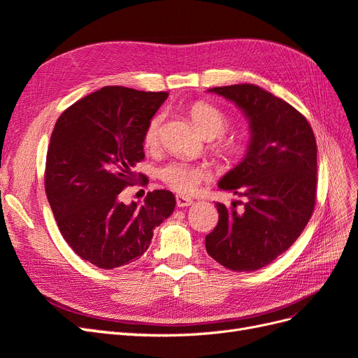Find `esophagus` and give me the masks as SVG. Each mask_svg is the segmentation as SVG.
<instances>
[{
    "mask_svg": "<svg viewBox=\"0 0 358 358\" xmlns=\"http://www.w3.org/2000/svg\"><path fill=\"white\" fill-rule=\"evenodd\" d=\"M194 201L189 197L185 196H176V204L179 208H187V206H191Z\"/></svg>",
    "mask_w": 358,
    "mask_h": 358,
    "instance_id": "34e87169",
    "label": "esophagus"
}]
</instances>
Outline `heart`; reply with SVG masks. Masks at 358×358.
<instances>
[{
    "mask_svg": "<svg viewBox=\"0 0 358 358\" xmlns=\"http://www.w3.org/2000/svg\"><path fill=\"white\" fill-rule=\"evenodd\" d=\"M189 116L194 125L206 138H215L213 145L215 152L221 158L230 161L241 157L245 150L243 140L236 136H222L229 129L231 119L218 106L210 103H196L189 109ZM162 115L158 113L150 117L143 133V145L148 149H155L159 143L161 137ZM158 178L166 183L169 188L180 194H191L197 189V187L206 178V170L200 166L189 164L187 161H171L158 171Z\"/></svg>",
    "mask_w": 358,
    "mask_h": 358,
    "instance_id": "obj_1",
    "label": "heart"
}]
</instances>
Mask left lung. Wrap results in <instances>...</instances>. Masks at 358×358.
<instances>
[{"mask_svg": "<svg viewBox=\"0 0 358 358\" xmlns=\"http://www.w3.org/2000/svg\"><path fill=\"white\" fill-rule=\"evenodd\" d=\"M210 92L241 107L251 143L221 189L242 197L231 208L216 203L220 220L206 236V251L234 272H252L297 241L317 200V140L308 119L291 104L252 83L218 86Z\"/></svg>", "mask_w": 358, "mask_h": 358, "instance_id": "8db88e82", "label": "left lung"}]
</instances>
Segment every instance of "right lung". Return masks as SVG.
I'll return each mask as SVG.
<instances>
[{
    "instance_id": "obj_1",
    "label": "right lung",
    "mask_w": 358,
    "mask_h": 358,
    "mask_svg": "<svg viewBox=\"0 0 358 358\" xmlns=\"http://www.w3.org/2000/svg\"><path fill=\"white\" fill-rule=\"evenodd\" d=\"M167 96L104 86L64 110L53 128L46 196L64 239L96 267L112 270L136 262L155 227L175 210V196L166 189L148 192L142 206L119 200L136 182L133 167L145 158V128Z\"/></svg>"
}]
</instances>
